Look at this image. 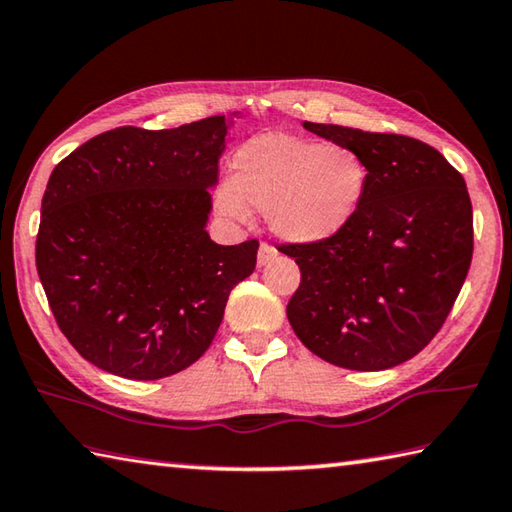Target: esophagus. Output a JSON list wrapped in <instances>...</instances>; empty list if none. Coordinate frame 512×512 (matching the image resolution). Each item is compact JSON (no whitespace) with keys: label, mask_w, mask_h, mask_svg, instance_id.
Instances as JSON below:
<instances>
[{"label":"esophagus","mask_w":512,"mask_h":512,"mask_svg":"<svg viewBox=\"0 0 512 512\" xmlns=\"http://www.w3.org/2000/svg\"><path fill=\"white\" fill-rule=\"evenodd\" d=\"M276 249L272 247V245H267V243H260V247H258V265H267V263H272V260L276 258Z\"/></svg>","instance_id":"obj_1"}]
</instances>
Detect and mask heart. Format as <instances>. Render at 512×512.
Listing matches in <instances>:
<instances>
[{
  "mask_svg": "<svg viewBox=\"0 0 512 512\" xmlns=\"http://www.w3.org/2000/svg\"><path fill=\"white\" fill-rule=\"evenodd\" d=\"M368 176L361 153L345 144L269 133L236 151L234 178L218 187L216 202L234 220H245L254 205L276 238L318 245L352 223Z\"/></svg>",
  "mask_w": 512,
  "mask_h": 512,
  "instance_id": "obj_1",
  "label": "heart"
}]
</instances>
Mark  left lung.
I'll return each mask as SVG.
<instances>
[{
    "instance_id": "1",
    "label": "left lung",
    "mask_w": 512,
    "mask_h": 512,
    "mask_svg": "<svg viewBox=\"0 0 512 512\" xmlns=\"http://www.w3.org/2000/svg\"><path fill=\"white\" fill-rule=\"evenodd\" d=\"M359 151L368 189L339 236L281 245L301 269L287 318L307 350L347 370H388L441 330L472 260V205L461 173L430 144L397 133L303 122Z\"/></svg>"
}]
</instances>
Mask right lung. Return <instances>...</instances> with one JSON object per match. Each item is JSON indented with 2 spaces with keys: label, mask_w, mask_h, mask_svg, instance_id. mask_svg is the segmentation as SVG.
<instances>
[{
  "label": "right lung",
  "mask_w": 512,
  "mask_h": 512,
  "mask_svg": "<svg viewBox=\"0 0 512 512\" xmlns=\"http://www.w3.org/2000/svg\"><path fill=\"white\" fill-rule=\"evenodd\" d=\"M231 124L106 131L48 178L37 274L60 330L100 370L153 381L189 368L254 272L258 240L225 247L205 229Z\"/></svg>",
  "instance_id": "obj_1"
}]
</instances>
